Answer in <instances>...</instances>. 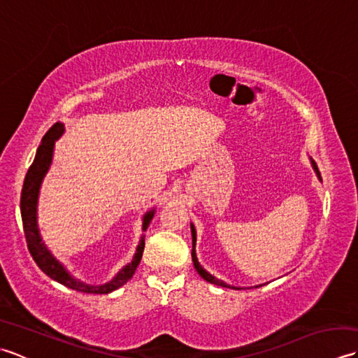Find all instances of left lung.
Instances as JSON below:
<instances>
[{
  "instance_id": "1",
  "label": "left lung",
  "mask_w": 358,
  "mask_h": 358,
  "mask_svg": "<svg viewBox=\"0 0 358 358\" xmlns=\"http://www.w3.org/2000/svg\"><path fill=\"white\" fill-rule=\"evenodd\" d=\"M310 164H313V167H314V171H315V173H317L318 180H322L320 171H318V167H317V164H315L314 159H310ZM191 232H192V262H194V266H195L196 272L200 273V277H201V278H204V280H206V281H209V283H212V285H217V286H222V287H231V289H241V287H235V286H231V285L224 283V281H222V280L215 278L214 275H210V273H209L206 269H203V268H201V264L199 263V258H196V254H195V241H196V232H195V227H194V224H192V223H191Z\"/></svg>"
}]
</instances>
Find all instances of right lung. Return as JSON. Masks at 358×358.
<instances>
[{
    "instance_id": "1",
    "label": "right lung",
    "mask_w": 358,
    "mask_h": 358,
    "mask_svg": "<svg viewBox=\"0 0 358 358\" xmlns=\"http://www.w3.org/2000/svg\"><path fill=\"white\" fill-rule=\"evenodd\" d=\"M63 132H64L63 123H55L48 132H45V135L41 140V144L38 146L34 163L29 167V171L26 173L24 185H22L20 208H21L22 227H24L27 248H29L30 255H32L35 263L38 264V268H40L45 275H49L52 280H55L58 283H62L78 292L109 294L112 291H115V289L121 287L132 278V275L136 271V266H138L141 262L143 250H144V237H141L140 240V245L136 248V252L132 258V262L126 264L124 268L121 269L110 281H108V283L104 285H87L85 281L72 277L71 273L66 271L64 266L52 255V252L48 248H45V245L41 240L40 231H38V224H36L38 194H40V187H41L44 175L48 173L52 163L53 146H55V141L63 135ZM154 214H155V209H152L144 214L143 231L148 229L149 223L152 222V218H154Z\"/></svg>"
}]
</instances>
